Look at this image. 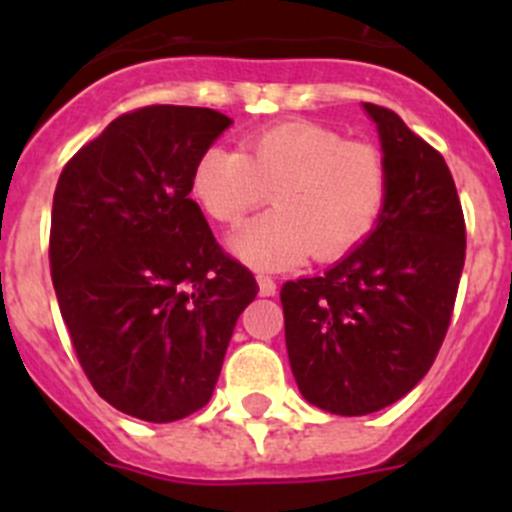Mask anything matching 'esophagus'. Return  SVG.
<instances>
[{"instance_id": "34e87169", "label": "esophagus", "mask_w": 512, "mask_h": 512, "mask_svg": "<svg viewBox=\"0 0 512 512\" xmlns=\"http://www.w3.org/2000/svg\"><path fill=\"white\" fill-rule=\"evenodd\" d=\"M257 285H260V294L262 297H275L277 292V282L267 275H257Z\"/></svg>"}]
</instances>
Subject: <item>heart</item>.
I'll return each instance as SVG.
<instances>
[{"mask_svg": "<svg viewBox=\"0 0 512 512\" xmlns=\"http://www.w3.org/2000/svg\"><path fill=\"white\" fill-rule=\"evenodd\" d=\"M190 193L213 220L235 225L275 200L272 213L230 237L257 270H287L314 252L339 260L374 232L389 200V163L371 141H349L314 121H282L242 141L210 146L195 160Z\"/></svg>", "mask_w": 512, "mask_h": 512, "instance_id": "obj_1", "label": "heart"}]
</instances>
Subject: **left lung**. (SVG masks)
I'll return each mask as SVG.
<instances>
[{"instance_id": "1", "label": "left lung", "mask_w": 512, "mask_h": 512, "mask_svg": "<svg viewBox=\"0 0 512 512\" xmlns=\"http://www.w3.org/2000/svg\"><path fill=\"white\" fill-rule=\"evenodd\" d=\"M389 163L369 237L322 277L282 285L294 381L309 404L366 416L426 376L451 324L466 223L446 160L394 111L364 103Z\"/></svg>"}]
</instances>
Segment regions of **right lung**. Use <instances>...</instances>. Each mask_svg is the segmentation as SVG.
I'll list each match as a JSON object with an SVG mask.
<instances>
[{
	"mask_svg": "<svg viewBox=\"0 0 512 512\" xmlns=\"http://www.w3.org/2000/svg\"><path fill=\"white\" fill-rule=\"evenodd\" d=\"M230 123L195 106L123 113L56 183L49 262L61 317L96 394L141 421L208 404L260 289L190 198L195 160Z\"/></svg>",
	"mask_w": 512,
	"mask_h": 512,
	"instance_id": "1",
	"label": "right lung"
}]
</instances>
